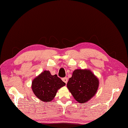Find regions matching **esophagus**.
Wrapping results in <instances>:
<instances>
[{
	"label": "esophagus",
	"instance_id": "34e87169",
	"mask_svg": "<svg viewBox=\"0 0 128 128\" xmlns=\"http://www.w3.org/2000/svg\"><path fill=\"white\" fill-rule=\"evenodd\" d=\"M62 80H63L65 84H66L67 82H68V78L66 77L63 78H62Z\"/></svg>",
	"mask_w": 128,
	"mask_h": 128
}]
</instances>
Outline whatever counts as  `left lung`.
<instances>
[{
  "mask_svg": "<svg viewBox=\"0 0 128 128\" xmlns=\"http://www.w3.org/2000/svg\"><path fill=\"white\" fill-rule=\"evenodd\" d=\"M99 80L90 70L76 69L67 83V88L78 103H84L97 93Z\"/></svg>",
  "mask_w": 128,
  "mask_h": 128,
  "instance_id": "1",
  "label": "left lung"
}]
</instances>
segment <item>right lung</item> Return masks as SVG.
I'll use <instances>...</instances> for the list:
<instances>
[{
	"label": "right lung",
	"mask_w": 128,
	"mask_h": 128,
	"mask_svg": "<svg viewBox=\"0 0 128 128\" xmlns=\"http://www.w3.org/2000/svg\"><path fill=\"white\" fill-rule=\"evenodd\" d=\"M65 86L57 74L51 75L50 71L45 70L32 80L31 88L36 97L48 102L53 100L58 90Z\"/></svg>",
	"instance_id": "right-lung-1"
}]
</instances>
